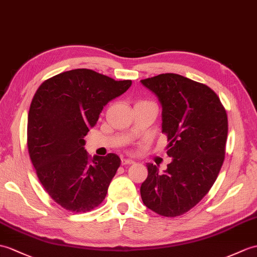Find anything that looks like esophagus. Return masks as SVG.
Here are the masks:
<instances>
[{
	"mask_svg": "<svg viewBox=\"0 0 257 257\" xmlns=\"http://www.w3.org/2000/svg\"><path fill=\"white\" fill-rule=\"evenodd\" d=\"M133 163H135L134 160H131V159H121V164L122 165H128V164H133Z\"/></svg>",
	"mask_w": 257,
	"mask_h": 257,
	"instance_id": "34e87169",
	"label": "esophagus"
}]
</instances>
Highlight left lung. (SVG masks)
I'll list each match as a JSON object with an SVG mask.
<instances>
[{"instance_id":"obj_1","label":"left lung","mask_w":257,"mask_h":257,"mask_svg":"<svg viewBox=\"0 0 257 257\" xmlns=\"http://www.w3.org/2000/svg\"><path fill=\"white\" fill-rule=\"evenodd\" d=\"M162 107V133L172 162L163 173L148 163L140 194L149 209L164 217L187 212L204 198L221 169L228 117L210 87L174 73L141 80Z\"/></svg>"}]
</instances>
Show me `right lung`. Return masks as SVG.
<instances>
[{
  "instance_id": "1",
  "label": "right lung",
  "mask_w": 257,
  "mask_h": 257,
  "mask_svg": "<svg viewBox=\"0 0 257 257\" xmlns=\"http://www.w3.org/2000/svg\"><path fill=\"white\" fill-rule=\"evenodd\" d=\"M133 84L88 69H75L46 80L28 112L27 145L46 192L58 205L86 212L105 199L120 159L115 153L89 158L84 137L104 106Z\"/></svg>"
}]
</instances>
